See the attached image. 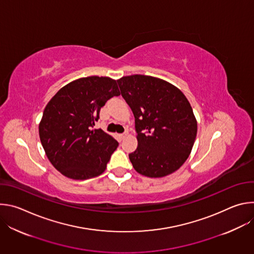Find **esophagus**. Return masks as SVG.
<instances>
[{
    "mask_svg": "<svg viewBox=\"0 0 254 254\" xmlns=\"http://www.w3.org/2000/svg\"><path fill=\"white\" fill-rule=\"evenodd\" d=\"M126 136H127V133H122V134H119V137H120V139H124Z\"/></svg>",
    "mask_w": 254,
    "mask_h": 254,
    "instance_id": "34e87169",
    "label": "esophagus"
}]
</instances>
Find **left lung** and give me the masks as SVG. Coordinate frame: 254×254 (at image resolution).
Returning a JSON list of instances; mask_svg holds the SVG:
<instances>
[{
	"mask_svg": "<svg viewBox=\"0 0 254 254\" xmlns=\"http://www.w3.org/2000/svg\"><path fill=\"white\" fill-rule=\"evenodd\" d=\"M117 81L134 117L137 148L128 155L133 169L150 178L176 172L190 156L197 134L187 97L154 76L134 74Z\"/></svg>",
	"mask_w": 254,
	"mask_h": 254,
	"instance_id": "8db88e82",
	"label": "left lung"
}]
</instances>
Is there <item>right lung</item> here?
I'll return each instance as SVG.
<instances>
[{
  "label": "right lung",
  "instance_id": "obj_1",
  "mask_svg": "<svg viewBox=\"0 0 254 254\" xmlns=\"http://www.w3.org/2000/svg\"><path fill=\"white\" fill-rule=\"evenodd\" d=\"M120 94L117 80L88 76L69 82L47 103L39 136L48 160L63 176L86 180L105 171L119 142L91 127L105 102Z\"/></svg>",
  "mask_w": 254,
  "mask_h": 254
}]
</instances>
